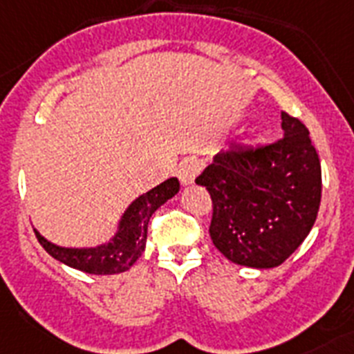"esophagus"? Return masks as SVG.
Listing matches in <instances>:
<instances>
[{"label": "esophagus", "instance_id": "34e87169", "mask_svg": "<svg viewBox=\"0 0 354 354\" xmlns=\"http://www.w3.org/2000/svg\"><path fill=\"white\" fill-rule=\"evenodd\" d=\"M202 171V162L196 160V158H185L182 163H180V167H178V178H180V182L182 185H191L196 176Z\"/></svg>", "mask_w": 354, "mask_h": 354}]
</instances>
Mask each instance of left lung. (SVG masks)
Here are the masks:
<instances>
[{
  "instance_id": "1",
  "label": "left lung",
  "mask_w": 354,
  "mask_h": 354,
  "mask_svg": "<svg viewBox=\"0 0 354 354\" xmlns=\"http://www.w3.org/2000/svg\"><path fill=\"white\" fill-rule=\"evenodd\" d=\"M283 136L218 152L196 178L212 200L209 234L232 263L271 269L297 251L317 220L320 158L298 118L281 112Z\"/></svg>"
}]
</instances>
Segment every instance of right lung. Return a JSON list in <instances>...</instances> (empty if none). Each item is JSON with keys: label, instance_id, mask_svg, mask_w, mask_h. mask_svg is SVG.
I'll return each instance as SVG.
<instances>
[{"label": "right lung", "instance_id": "obj_1", "mask_svg": "<svg viewBox=\"0 0 354 354\" xmlns=\"http://www.w3.org/2000/svg\"><path fill=\"white\" fill-rule=\"evenodd\" d=\"M180 191L178 178H169L158 187L136 198L123 214L116 236L109 243L91 247V249H65L50 243L36 232L37 242L53 258L68 267L88 274H118L127 271L129 267L142 257L147 242V225L152 212L163 205L169 198Z\"/></svg>", "mask_w": 354, "mask_h": 354}]
</instances>
